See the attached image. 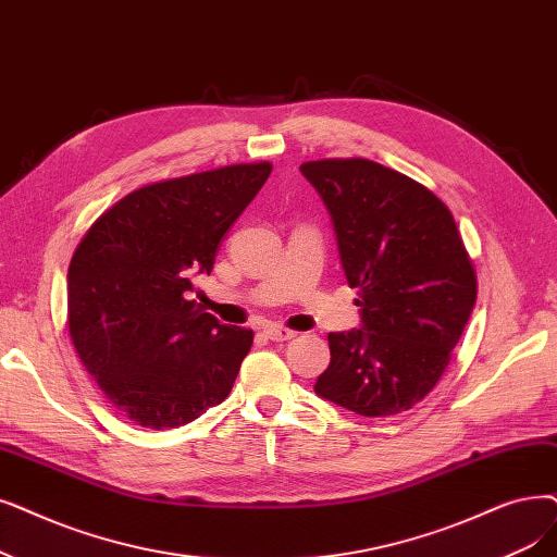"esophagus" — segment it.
Masks as SVG:
<instances>
[{"mask_svg": "<svg viewBox=\"0 0 557 557\" xmlns=\"http://www.w3.org/2000/svg\"><path fill=\"white\" fill-rule=\"evenodd\" d=\"M263 334L269 336L271 342H288V338L296 336L294 330L282 327V325H265V327H263Z\"/></svg>", "mask_w": 557, "mask_h": 557, "instance_id": "obj_1", "label": "esophagus"}]
</instances>
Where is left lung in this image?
I'll return each instance as SVG.
<instances>
[{"instance_id":"8db88e82","label":"left lung","mask_w":557,"mask_h":557,"mask_svg":"<svg viewBox=\"0 0 557 557\" xmlns=\"http://www.w3.org/2000/svg\"><path fill=\"white\" fill-rule=\"evenodd\" d=\"M336 234L361 327L330 332L313 392L361 417H392L440 382L475 305V271L453 213L419 182L369 159L300 165Z\"/></svg>"}]
</instances>
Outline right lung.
Listing matches in <instances>:
<instances>
[{
	"label": "right lung",
	"instance_id": "1",
	"mask_svg": "<svg viewBox=\"0 0 557 557\" xmlns=\"http://www.w3.org/2000/svg\"><path fill=\"white\" fill-rule=\"evenodd\" d=\"M271 163L143 186L104 211L67 269V325L104 396L143 428L196 421L232 392L252 330L190 300L221 238L271 175Z\"/></svg>",
	"mask_w": 557,
	"mask_h": 557
}]
</instances>
